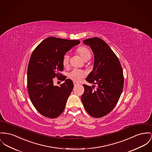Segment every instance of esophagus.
Instances as JSON below:
<instances>
[{
    "label": "esophagus",
    "instance_id": "obj_1",
    "mask_svg": "<svg viewBox=\"0 0 152 152\" xmlns=\"http://www.w3.org/2000/svg\"><path fill=\"white\" fill-rule=\"evenodd\" d=\"M73 83H74V86H76L77 85H78V83H77L76 82H74Z\"/></svg>",
    "mask_w": 152,
    "mask_h": 152
}]
</instances>
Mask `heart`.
Wrapping results in <instances>:
<instances>
[{
	"label": "heart",
	"instance_id": "b5f03b06",
	"mask_svg": "<svg viewBox=\"0 0 152 152\" xmlns=\"http://www.w3.org/2000/svg\"><path fill=\"white\" fill-rule=\"evenodd\" d=\"M77 53L81 56L85 61L89 60L91 57V52L86 47L81 46L78 48L76 50ZM70 56L68 54H65L62 58V64L64 67L66 68L69 65ZM85 72L81 70L74 69L69 73V77L74 82H79L85 76Z\"/></svg>",
	"mask_w": 152,
	"mask_h": 152
}]
</instances>
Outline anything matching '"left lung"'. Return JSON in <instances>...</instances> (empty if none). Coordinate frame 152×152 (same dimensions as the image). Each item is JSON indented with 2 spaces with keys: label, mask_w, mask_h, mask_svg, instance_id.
<instances>
[{
  "label": "left lung",
  "mask_w": 152,
  "mask_h": 152,
  "mask_svg": "<svg viewBox=\"0 0 152 152\" xmlns=\"http://www.w3.org/2000/svg\"><path fill=\"white\" fill-rule=\"evenodd\" d=\"M83 42L94 55L93 69L86 81L97 86L94 89L95 85L83 84L81 100L90 115L101 118L111 112L119 101L124 85L123 70L118 58L104 41L93 37Z\"/></svg>",
  "instance_id": "left-lung-1"
}]
</instances>
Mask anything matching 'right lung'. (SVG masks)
<instances>
[{
  "mask_svg": "<svg viewBox=\"0 0 152 152\" xmlns=\"http://www.w3.org/2000/svg\"><path fill=\"white\" fill-rule=\"evenodd\" d=\"M80 41L50 37L42 41L31 55L28 67L27 85L31 101L42 115L56 118L63 112L74 84L66 80L60 86H54L53 80L63 76V56Z\"/></svg>",
  "mask_w": 152,
  "mask_h": 152,
  "instance_id": "1",
  "label": "right lung"
}]
</instances>
